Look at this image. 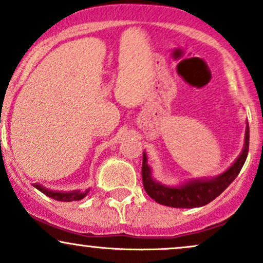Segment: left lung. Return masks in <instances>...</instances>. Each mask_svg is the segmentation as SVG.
Returning <instances> with one entry per match:
<instances>
[{
    "label": "left lung",
    "instance_id": "8db88e82",
    "mask_svg": "<svg viewBox=\"0 0 263 263\" xmlns=\"http://www.w3.org/2000/svg\"><path fill=\"white\" fill-rule=\"evenodd\" d=\"M250 129L249 125L246 127L245 147L242 153L237 158V161L232 164L230 170H228L221 176L209 180H194L184 184L182 186L172 188L164 186L162 184L156 183L151 177V168L147 164V157L143 153L142 161V180L143 188L147 194L158 204L167 205L172 208H198L210 203L215 198H218L224 190L228 188L234 179L238 176L241 168L245 164L249 153Z\"/></svg>",
    "mask_w": 263,
    "mask_h": 263
}]
</instances>
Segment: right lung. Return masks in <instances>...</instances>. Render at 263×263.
I'll use <instances>...</instances> for the list:
<instances>
[{
	"label": "right lung",
	"instance_id": "add662e5",
	"mask_svg": "<svg viewBox=\"0 0 263 263\" xmlns=\"http://www.w3.org/2000/svg\"><path fill=\"white\" fill-rule=\"evenodd\" d=\"M34 186L38 190H41L43 194L47 195V197L55 199V200L59 201H75V200H80L83 199L85 195L87 194L89 190H85V192H80V190H74V192H69V193H60V192H52V190H48L41 186L39 184H34Z\"/></svg>",
	"mask_w": 263,
	"mask_h": 263
}]
</instances>
